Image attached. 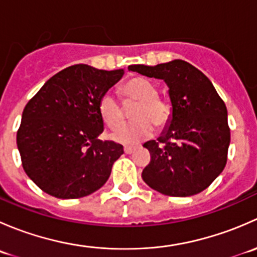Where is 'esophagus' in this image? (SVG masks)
<instances>
[{
    "mask_svg": "<svg viewBox=\"0 0 257 257\" xmlns=\"http://www.w3.org/2000/svg\"><path fill=\"white\" fill-rule=\"evenodd\" d=\"M134 150H136V148L133 147H124V153L125 154H132V153H134Z\"/></svg>",
    "mask_w": 257,
    "mask_h": 257,
    "instance_id": "obj_1",
    "label": "esophagus"
}]
</instances>
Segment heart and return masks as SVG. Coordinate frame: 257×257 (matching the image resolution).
Listing matches in <instances>:
<instances>
[{
  "mask_svg": "<svg viewBox=\"0 0 257 257\" xmlns=\"http://www.w3.org/2000/svg\"><path fill=\"white\" fill-rule=\"evenodd\" d=\"M124 103L137 102L138 104L132 112L136 121L124 124L113 132L112 138L125 145H133L149 138L153 133V125L162 129L169 123L173 108L169 100L158 95V88L150 80L136 77L121 87ZM102 120L109 128H116L124 120V112L120 103L110 93L102 95L98 104Z\"/></svg>",
  "mask_w": 257,
  "mask_h": 257,
  "instance_id": "1",
  "label": "heart"
}]
</instances>
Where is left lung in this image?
<instances>
[{
	"mask_svg": "<svg viewBox=\"0 0 257 257\" xmlns=\"http://www.w3.org/2000/svg\"><path fill=\"white\" fill-rule=\"evenodd\" d=\"M128 69L164 79L173 107L169 128L158 142L143 145L150 162L142 178L164 195L201 193L226 165L230 128L224 100L203 72L181 59L154 67L134 64Z\"/></svg>",
	"mask_w": 257,
	"mask_h": 257,
	"instance_id": "left-lung-1",
	"label": "left lung"
}]
</instances>
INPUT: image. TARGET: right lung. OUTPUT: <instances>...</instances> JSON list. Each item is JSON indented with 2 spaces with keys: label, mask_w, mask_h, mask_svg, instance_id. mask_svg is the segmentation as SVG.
<instances>
[{
  "label": "right lung",
  "mask_w": 257,
  "mask_h": 257,
  "mask_svg": "<svg viewBox=\"0 0 257 257\" xmlns=\"http://www.w3.org/2000/svg\"><path fill=\"white\" fill-rule=\"evenodd\" d=\"M123 74L74 64L49 78L26 104L17 147L23 170L41 190L77 199L104 185L124 150L98 139L103 132L98 104Z\"/></svg>",
  "instance_id": "obj_1"
}]
</instances>
